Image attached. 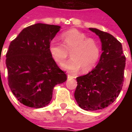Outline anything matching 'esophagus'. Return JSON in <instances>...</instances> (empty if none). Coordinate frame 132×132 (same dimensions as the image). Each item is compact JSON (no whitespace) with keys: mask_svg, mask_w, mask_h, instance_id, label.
<instances>
[{"mask_svg":"<svg viewBox=\"0 0 132 132\" xmlns=\"http://www.w3.org/2000/svg\"><path fill=\"white\" fill-rule=\"evenodd\" d=\"M67 77H68V78H73V76H71L70 74H68L67 75Z\"/></svg>","mask_w":132,"mask_h":132,"instance_id":"esophagus-1","label":"esophagus"}]
</instances>
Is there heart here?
<instances>
[{"mask_svg": "<svg viewBox=\"0 0 132 132\" xmlns=\"http://www.w3.org/2000/svg\"><path fill=\"white\" fill-rule=\"evenodd\" d=\"M62 44L52 41L49 52L55 62L60 64L71 51V58L61 64L62 69L76 73L80 69L84 73L91 71L96 66L100 56V46L95 39L87 37L85 33L76 29H71L60 35Z\"/></svg>", "mask_w": 132, "mask_h": 132, "instance_id": "1", "label": "heart"}]
</instances>
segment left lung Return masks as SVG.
I'll use <instances>...</instances> for the list:
<instances>
[{
    "mask_svg": "<svg viewBox=\"0 0 132 132\" xmlns=\"http://www.w3.org/2000/svg\"><path fill=\"white\" fill-rule=\"evenodd\" d=\"M99 37L102 54L95 68L76 78L74 97L80 108L87 111L102 110L116 100L124 82L126 58L122 44L110 34L89 28Z\"/></svg>",
    "mask_w": 132,
    "mask_h": 132,
    "instance_id": "obj_1",
    "label": "left lung"
}]
</instances>
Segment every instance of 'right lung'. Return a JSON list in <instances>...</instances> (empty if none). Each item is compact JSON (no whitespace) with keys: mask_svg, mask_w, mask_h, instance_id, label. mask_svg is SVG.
<instances>
[{"mask_svg":"<svg viewBox=\"0 0 132 132\" xmlns=\"http://www.w3.org/2000/svg\"><path fill=\"white\" fill-rule=\"evenodd\" d=\"M60 28L54 24H32L22 30L9 45L5 60L8 85L25 106H46L54 86L67 79L49 52V43Z\"/></svg>","mask_w":132,"mask_h":132,"instance_id":"right-lung-1","label":"right lung"}]
</instances>
